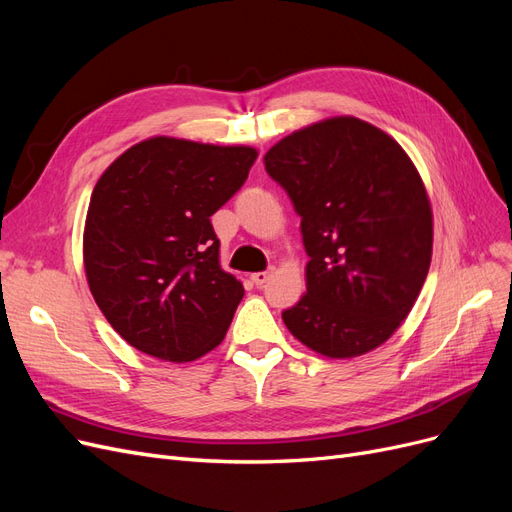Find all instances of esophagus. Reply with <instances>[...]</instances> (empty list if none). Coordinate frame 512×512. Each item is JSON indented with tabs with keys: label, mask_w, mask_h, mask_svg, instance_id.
Here are the masks:
<instances>
[{
	"label": "esophagus",
	"mask_w": 512,
	"mask_h": 512,
	"mask_svg": "<svg viewBox=\"0 0 512 512\" xmlns=\"http://www.w3.org/2000/svg\"><path fill=\"white\" fill-rule=\"evenodd\" d=\"M269 277H271V271H258V273H252V282L256 286H265L269 282Z\"/></svg>",
	"instance_id": "obj_1"
}]
</instances>
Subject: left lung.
<instances>
[{
  "instance_id": "1",
  "label": "left lung",
  "mask_w": 512,
  "mask_h": 512,
  "mask_svg": "<svg viewBox=\"0 0 512 512\" xmlns=\"http://www.w3.org/2000/svg\"><path fill=\"white\" fill-rule=\"evenodd\" d=\"M301 218L307 292L288 331L331 359L389 339L421 292L433 224L425 185L389 134L356 117L292 132L265 156Z\"/></svg>"
}]
</instances>
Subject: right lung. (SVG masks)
Returning a JSON list of instances; mask_svg holds the SVG:
<instances>
[{"instance_id":"add662e5","label":"right lung","mask_w":512,"mask_h":512,"mask_svg":"<svg viewBox=\"0 0 512 512\" xmlns=\"http://www.w3.org/2000/svg\"><path fill=\"white\" fill-rule=\"evenodd\" d=\"M258 158L153 136L104 170L89 200L83 258L89 290L130 346L188 363L220 346L243 286L220 267L211 215Z\"/></svg>"}]
</instances>
